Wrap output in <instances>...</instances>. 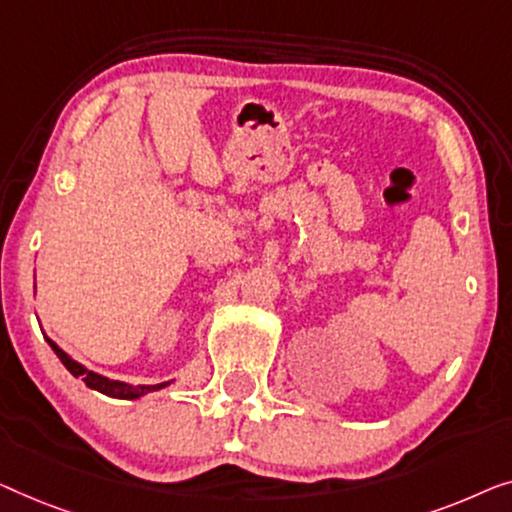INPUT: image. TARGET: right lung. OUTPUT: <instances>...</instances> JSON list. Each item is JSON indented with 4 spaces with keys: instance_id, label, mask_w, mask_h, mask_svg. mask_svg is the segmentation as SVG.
I'll return each instance as SVG.
<instances>
[{
    "instance_id": "add662e5",
    "label": "right lung",
    "mask_w": 512,
    "mask_h": 512,
    "mask_svg": "<svg viewBox=\"0 0 512 512\" xmlns=\"http://www.w3.org/2000/svg\"><path fill=\"white\" fill-rule=\"evenodd\" d=\"M46 341L50 348H53V352L57 357H60V362L67 366V371L71 373L74 378H81L85 385L90 387V390H97L106 394V397H113V399H141L146 397V394L150 392H157V390H164V387H169L174 380H167V383H157V385H129V383H122V380H111L102 376V373H95L90 371L88 366H83L81 362H76L74 357L67 355L60 345H57L53 338L46 336Z\"/></svg>"
}]
</instances>
